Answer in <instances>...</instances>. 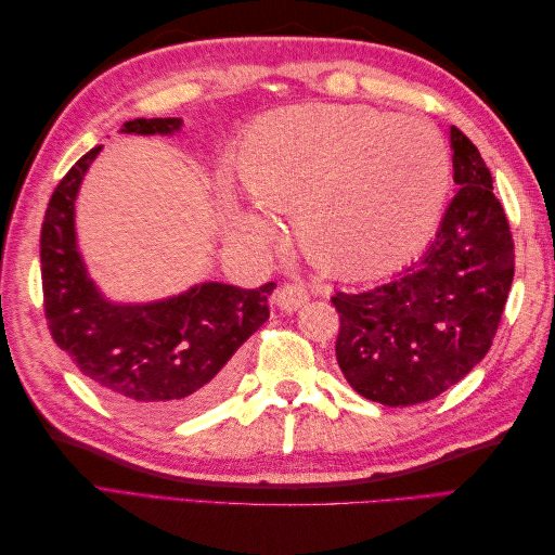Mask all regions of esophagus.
<instances>
[{"mask_svg": "<svg viewBox=\"0 0 555 555\" xmlns=\"http://www.w3.org/2000/svg\"><path fill=\"white\" fill-rule=\"evenodd\" d=\"M308 300H310L308 289L304 287V284H296V282L282 284V287L278 289V294H275V304L284 312H294L298 308H304Z\"/></svg>", "mask_w": 555, "mask_h": 555, "instance_id": "1", "label": "esophagus"}]
</instances>
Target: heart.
Instances as JSON below:
<instances>
[{"label": "heart", "mask_w": 555, "mask_h": 555, "mask_svg": "<svg viewBox=\"0 0 555 555\" xmlns=\"http://www.w3.org/2000/svg\"><path fill=\"white\" fill-rule=\"evenodd\" d=\"M236 171L259 206L296 217L308 257L343 275H377L426 243L449 184L444 141L422 117L367 106L273 111L241 141ZM229 233L271 247L268 217L233 208Z\"/></svg>", "instance_id": "b5f03b06"}]
</instances>
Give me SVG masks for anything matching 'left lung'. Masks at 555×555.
<instances>
[{"mask_svg": "<svg viewBox=\"0 0 555 555\" xmlns=\"http://www.w3.org/2000/svg\"><path fill=\"white\" fill-rule=\"evenodd\" d=\"M456 196L428 249L393 280L335 292V359L351 389L389 408L438 398L486 357L514 280L507 215L479 150L449 129Z\"/></svg>", "mask_w": 555, "mask_h": 555, "instance_id": "obj_1", "label": "left lung"}]
</instances>
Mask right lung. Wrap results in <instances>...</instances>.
I'll return each mask as SVG.
<instances>
[{"label":"right lung","instance_id":"add662e5","mask_svg":"<svg viewBox=\"0 0 555 555\" xmlns=\"http://www.w3.org/2000/svg\"><path fill=\"white\" fill-rule=\"evenodd\" d=\"M180 117H139L125 133L171 137ZM102 145L66 173L41 227L46 319L64 349L104 398L150 422H178L220 400L238 373V347L268 319L275 282L241 289L201 282L153 304H113L88 273L76 241V196Z\"/></svg>","mask_w":555,"mask_h":555}]
</instances>
